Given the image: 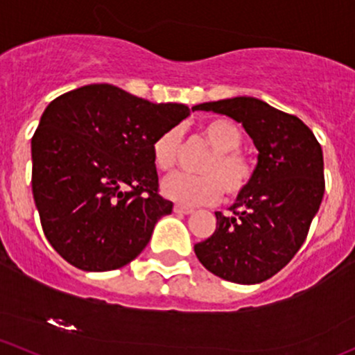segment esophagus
Listing matches in <instances>:
<instances>
[{
	"instance_id": "34e87169",
	"label": "esophagus",
	"mask_w": 355,
	"mask_h": 355,
	"mask_svg": "<svg viewBox=\"0 0 355 355\" xmlns=\"http://www.w3.org/2000/svg\"><path fill=\"white\" fill-rule=\"evenodd\" d=\"M173 211L177 212V214H190V212L193 211L192 207H187V206H180V204H177V206L173 207Z\"/></svg>"
}]
</instances>
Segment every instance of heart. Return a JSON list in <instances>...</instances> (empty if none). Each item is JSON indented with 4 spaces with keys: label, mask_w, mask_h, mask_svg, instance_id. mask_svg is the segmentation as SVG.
<instances>
[{
    "label": "heart",
    "mask_w": 355,
    "mask_h": 355,
    "mask_svg": "<svg viewBox=\"0 0 355 355\" xmlns=\"http://www.w3.org/2000/svg\"><path fill=\"white\" fill-rule=\"evenodd\" d=\"M199 136L212 148L199 163L200 173H173L166 177L162 184L165 197L182 206L214 204L221 199L223 192L227 199L240 197L255 178V163L240 151L243 130L231 119L218 117L200 124ZM180 148L182 134L177 128L159 134L151 146L156 168L170 171L177 165Z\"/></svg>",
    "instance_id": "1"
}]
</instances>
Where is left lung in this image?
Masks as SVG:
<instances>
[{
	"label": "left lung",
	"mask_w": 355,
	"mask_h": 355,
	"mask_svg": "<svg viewBox=\"0 0 355 355\" xmlns=\"http://www.w3.org/2000/svg\"><path fill=\"white\" fill-rule=\"evenodd\" d=\"M243 125L259 149L252 185L216 212V231L193 246L209 272L236 284H259L291 262L308 236L325 193L323 151L296 115L253 96L200 103Z\"/></svg>",
	"instance_id": "1"
}]
</instances>
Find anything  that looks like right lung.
<instances>
[{
	"mask_svg": "<svg viewBox=\"0 0 355 355\" xmlns=\"http://www.w3.org/2000/svg\"><path fill=\"white\" fill-rule=\"evenodd\" d=\"M189 114L107 83L47 105L32 137V192L44 234L66 262L105 272L143 252L173 209L158 193L151 146Z\"/></svg>",
	"mask_w": 355,
	"mask_h": 355,
	"instance_id": "add662e5",
	"label": "right lung"
}]
</instances>
